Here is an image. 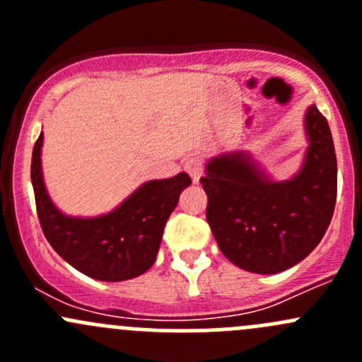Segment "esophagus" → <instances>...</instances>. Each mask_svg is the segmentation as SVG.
I'll return each mask as SVG.
<instances>
[{"label":"esophagus","instance_id":"obj_1","mask_svg":"<svg viewBox=\"0 0 362 362\" xmlns=\"http://www.w3.org/2000/svg\"><path fill=\"white\" fill-rule=\"evenodd\" d=\"M184 168H185V171H187V173L191 175L192 182H194V184H198L199 178H202V175H203V163H202V159H199V158L187 159V160H185V166Z\"/></svg>","mask_w":362,"mask_h":362}]
</instances>
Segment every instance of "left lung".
Returning <instances> with one entry per match:
<instances>
[{
    "instance_id": "8db88e82",
    "label": "left lung",
    "mask_w": 362,
    "mask_h": 362,
    "mask_svg": "<svg viewBox=\"0 0 362 362\" xmlns=\"http://www.w3.org/2000/svg\"><path fill=\"white\" fill-rule=\"evenodd\" d=\"M305 129V163L291 180L273 182L245 152L210 159L199 178L218 249L245 272L273 275L293 268L326 235L338 170L329 124L315 105L306 110Z\"/></svg>"
}]
</instances>
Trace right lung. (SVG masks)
Masks as SVG:
<instances>
[{"instance_id":"1","label":"right lung","mask_w":362,"mask_h":362,"mask_svg":"<svg viewBox=\"0 0 362 362\" xmlns=\"http://www.w3.org/2000/svg\"><path fill=\"white\" fill-rule=\"evenodd\" d=\"M43 133L33 147L31 182L47 242L73 268L101 282H122L147 272L159 252L164 226L191 177L178 173L145 182L122 204L93 218L68 217L50 202L42 177Z\"/></svg>"}]
</instances>
